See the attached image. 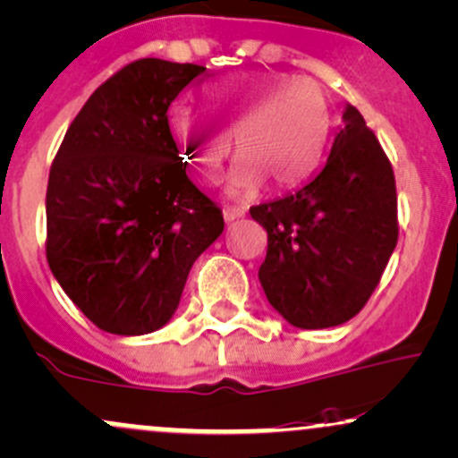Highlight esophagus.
I'll return each mask as SVG.
<instances>
[{
  "label": "esophagus",
  "mask_w": 458,
  "mask_h": 458,
  "mask_svg": "<svg viewBox=\"0 0 458 458\" xmlns=\"http://www.w3.org/2000/svg\"><path fill=\"white\" fill-rule=\"evenodd\" d=\"M245 215V208L243 206H224V219L228 221H234V219H241Z\"/></svg>",
  "instance_id": "obj_1"
}]
</instances>
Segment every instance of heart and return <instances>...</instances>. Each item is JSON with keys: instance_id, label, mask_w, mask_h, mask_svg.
Listing matches in <instances>:
<instances>
[{"instance_id": "1", "label": "heart", "mask_w": 458, "mask_h": 458, "mask_svg": "<svg viewBox=\"0 0 458 458\" xmlns=\"http://www.w3.org/2000/svg\"><path fill=\"white\" fill-rule=\"evenodd\" d=\"M204 114L174 108L169 132L191 178L213 184L230 156L241 163L234 184L252 191L267 182L284 191L304 182L318 167L328 137V104L315 82L284 75H234L206 89Z\"/></svg>"}]
</instances>
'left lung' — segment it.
<instances>
[{"instance_id": "1", "label": "left lung", "mask_w": 458, "mask_h": 458, "mask_svg": "<svg viewBox=\"0 0 458 458\" xmlns=\"http://www.w3.org/2000/svg\"><path fill=\"white\" fill-rule=\"evenodd\" d=\"M250 215L267 230L259 278L269 304L295 328L339 326L368 304L398 243L394 167L348 106L315 178Z\"/></svg>"}]
</instances>
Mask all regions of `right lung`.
Listing matches in <instances>:
<instances>
[{
  "instance_id": "1",
  "label": "right lung",
  "mask_w": 458,
  "mask_h": 458,
  "mask_svg": "<svg viewBox=\"0 0 458 458\" xmlns=\"http://www.w3.org/2000/svg\"><path fill=\"white\" fill-rule=\"evenodd\" d=\"M204 72L160 58L125 64L75 114L49 169V269L106 333L163 328L191 265L224 233L169 132V106Z\"/></svg>"
}]
</instances>
